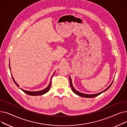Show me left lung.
Returning a JSON list of instances; mask_svg holds the SVG:
<instances>
[{"mask_svg": "<svg viewBox=\"0 0 127 127\" xmlns=\"http://www.w3.org/2000/svg\"><path fill=\"white\" fill-rule=\"evenodd\" d=\"M69 81H70V86H71V90H72V92H74V93H75V94H77V95L79 96H81V97H85V98H94V97H96V96L99 95L100 94H102V93L105 92L106 90H108L110 88V86H111V85H112V83H113V82H112V83L109 85V87L106 88V89L105 90H104V91H103L102 92H100V93H97V94H83V93H80V92H78L77 91H76V90L74 89V88L73 87L72 84L71 79V78H70V77H69Z\"/></svg>", "mask_w": 127, "mask_h": 127, "instance_id": "1", "label": "left lung"}]
</instances>
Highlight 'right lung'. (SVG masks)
Masks as SVG:
<instances>
[{
	"instance_id": "obj_1",
	"label": "right lung",
	"mask_w": 127,
	"mask_h": 127,
	"mask_svg": "<svg viewBox=\"0 0 127 127\" xmlns=\"http://www.w3.org/2000/svg\"><path fill=\"white\" fill-rule=\"evenodd\" d=\"M9 68H10V70H11L10 64H9ZM54 74H55V73H54ZM53 75H54V74H53ZM11 76H12V79H13V81H14V82L15 83V84H16V85L17 86V87L19 88V86L18 84L15 82V81L14 80V78H13V76H12V75H11ZM52 76H53V75H52ZM52 76L51 77V78L52 77ZM51 85V80H50V83H49V85L48 86L47 88H46L45 89H44V90H42V91H37V92H30V91H25V90H23L22 88H21V89L22 90V91H23L25 93H26V94H27V95H30V96H39V95H42L45 94V93H46L47 92H48L49 91V90H50V89Z\"/></svg>"
}]
</instances>
